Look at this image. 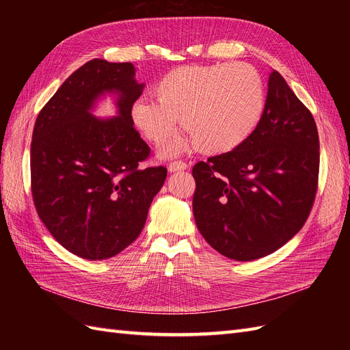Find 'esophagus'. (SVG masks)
I'll return each mask as SVG.
<instances>
[{"label":"esophagus","instance_id":"1","mask_svg":"<svg viewBox=\"0 0 350 350\" xmlns=\"http://www.w3.org/2000/svg\"><path fill=\"white\" fill-rule=\"evenodd\" d=\"M169 172H181V171H185V169H188V165L183 161H174L169 163L167 166Z\"/></svg>","mask_w":350,"mask_h":350}]
</instances>
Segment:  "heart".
Listing matches in <instances>:
<instances>
[{
  "instance_id": "b5f03b06",
  "label": "heart",
  "mask_w": 350,
  "mask_h": 350,
  "mask_svg": "<svg viewBox=\"0 0 350 350\" xmlns=\"http://www.w3.org/2000/svg\"><path fill=\"white\" fill-rule=\"evenodd\" d=\"M153 96L156 100L133 103L131 120L147 142L162 146L179 118L187 131L171 143L169 153L235 150L257 129L266 107L260 72L242 62L175 68L154 84Z\"/></svg>"
}]
</instances>
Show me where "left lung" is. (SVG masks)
Segmentation results:
<instances>
[{"instance_id": "8db88e82", "label": "left lung", "mask_w": 350, "mask_h": 350, "mask_svg": "<svg viewBox=\"0 0 350 350\" xmlns=\"http://www.w3.org/2000/svg\"><path fill=\"white\" fill-rule=\"evenodd\" d=\"M319 169L314 116L273 70L266 107L250 139L193 167V211L200 234L230 260L269 256L308 219Z\"/></svg>"}]
</instances>
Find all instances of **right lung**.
Listing matches in <instances>:
<instances>
[{
  "label": "right lung",
  "mask_w": 350,
  "mask_h": 350,
  "mask_svg": "<svg viewBox=\"0 0 350 350\" xmlns=\"http://www.w3.org/2000/svg\"><path fill=\"white\" fill-rule=\"evenodd\" d=\"M134 76L131 62H86L42 108L31 135L38 215L62 247L86 260L111 258L137 239L167 175L163 166H140L150 147L131 120L144 89ZM108 92L119 115L96 119L91 109Z\"/></svg>",
  "instance_id": "obj_1"
}]
</instances>
